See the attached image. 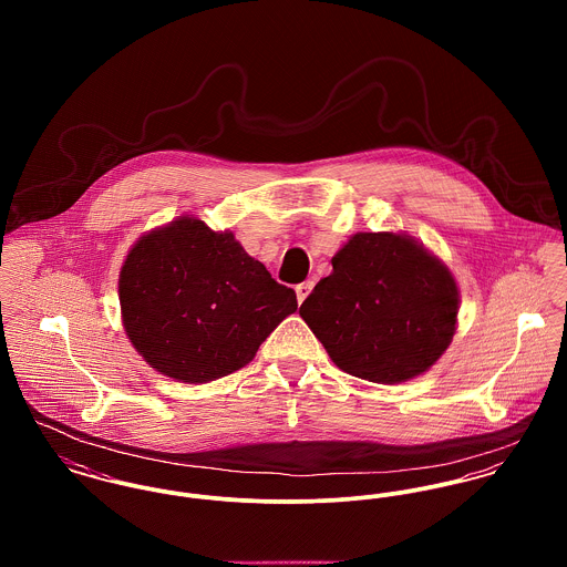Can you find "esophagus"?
Returning a JSON list of instances; mask_svg holds the SVG:
<instances>
[{
  "label": "esophagus",
  "mask_w": 567,
  "mask_h": 567,
  "mask_svg": "<svg viewBox=\"0 0 567 567\" xmlns=\"http://www.w3.org/2000/svg\"><path fill=\"white\" fill-rule=\"evenodd\" d=\"M312 288H315V281H303V284H299V286H297V301L303 303V301L310 297Z\"/></svg>",
  "instance_id": "34e87169"
}]
</instances>
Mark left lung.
Returning <instances> with one entry per match:
<instances>
[{
  "instance_id": "8db88e82",
  "label": "left lung",
  "mask_w": 567,
  "mask_h": 567,
  "mask_svg": "<svg viewBox=\"0 0 567 567\" xmlns=\"http://www.w3.org/2000/svg\"><path fill=\"white\" fill-rule=\"evenodd\" d=\"M331 266L299 315L338 369L400 384L445 353L458 321V286L423 244L393 231L355 234Z\"/></svg>"
}]
</instances>
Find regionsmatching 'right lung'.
<instances>
[{"label": "right lung", "instance_id": "add662e5", "mask_svg": "<svg viewBox=\"0 0 567 567\" xmlns=\"http://www.w3.org/2000/svg\"><path fill=\"white\" fill-rule=\"evenodd\" d=\"M120 306L128 340L155 371L205 384L246 367L297 310V295L231 231L178 216L128 250Z\"/></svg>", "mask_w": 567, "mask_h": 567}]
</instances>
